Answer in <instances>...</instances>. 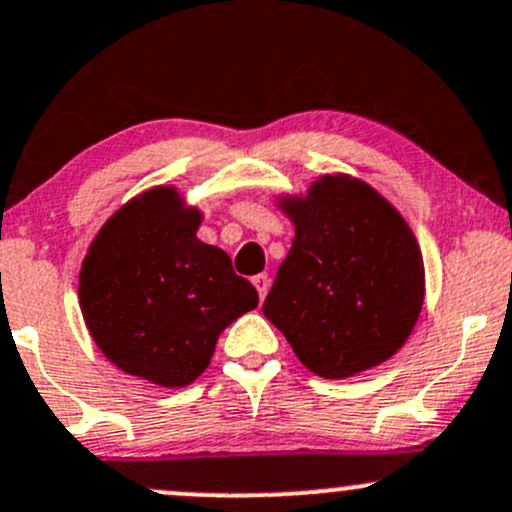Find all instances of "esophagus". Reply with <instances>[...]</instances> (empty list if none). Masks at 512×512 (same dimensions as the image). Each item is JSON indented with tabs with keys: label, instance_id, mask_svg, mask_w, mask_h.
<instances>
[{
	"label": "esophagus",
	"instance_id": "esophagus-1",
	"mask_svg": "<svg viewBox=\"0 0 512 512\" xmlns=\"http://www.w3.org/2000/svg\"><path fill=\"white\" fill-rule=\"evenodd\" d=\"M252 284H255L260 299H265L267 292H270V277H267V274H255V277H252Z\"/></svg>",
	"mask_w": 512,
	"mask_h": 512
}]
</instances>
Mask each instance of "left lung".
Returning <instances> with one entry per match:
<instances>
[{"mask_svg": "<svg viewBox=\"0 0 512 512\" xmlns=\"http://www.w3.org/2000/svg\"><path fill=\"white\" fill-rule=\"evenodd\" d=\"M294 240L262 311L321 378L395 355L424 301L422 252L402 215L363 181L324 176L289 198Z\"/></svg>", "mask_w": 512, "mask_h": 512, "instance_id": "left-lung-1", "label": "left lung"}]
</instances>
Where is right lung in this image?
I'll use <instances>...</instances> for the list:
<instances>
[{
	"mask_svg": "<svg viewBox=\"0 0 512 512\" xmlns=\"http://www.w3.org/2000/svg\"><path fill=\"white\" fill-rule=\"evenodd\" d=\"M198 225L174 188H152L102 225L80 270V309L100 351L161 387L193 383L220 331L257 306V289L196 238Z\"/></svg>",
	"mask_w": 512,
	"mask_h": 512,
	"instance_id": "1",
	"label": "right lung"
}]
</instances>
